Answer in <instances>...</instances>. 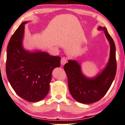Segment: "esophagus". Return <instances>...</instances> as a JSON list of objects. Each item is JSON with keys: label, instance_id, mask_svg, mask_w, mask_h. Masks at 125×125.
Listing matches in <instances>:
<instances>
[{"label": "esophagus", "instance_id": "obj_1", "mask_svg": "<svg viewBox=\"0 0 125 125\" xmlns=\"http://www.w3.org/2000/svg\"><path fill=\"white\" fill-rule=\"evenodd\" d=\"M67 59L66 57H63L61 58V65H64L66 63H67Z\"/></svg>", "mask_w": 125, "mask_h": 125}]
</instances>
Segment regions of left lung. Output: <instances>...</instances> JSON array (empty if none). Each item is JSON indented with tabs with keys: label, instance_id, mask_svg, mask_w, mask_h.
Masks as SVG:
<instances>
[{
	"label": "left lung",
	"instance_id": "1",
	"mask_svg": "<svg viewBox=\"0 0 125 125\" xmlns=\"http://www.w3.org/2000/svg\"><path fill=\"white\" fill-rule=\"evenodd\" d=\"M98 29L104 31L110 46L109 60L104 70L94 78H88L83 74L80 65L76 61L69 60L64 66L70 94L80 103L91 104L101 100L110 88L116 74L115 42L106 28L99 27Z\"/></svg>",
	"mask_w": 125,
	"mask_h": 125
}]
</instances>
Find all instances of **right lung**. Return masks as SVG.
Segmentation results:
<instances>
[{
	"label": "right lung",
	"mask_w": 125,
	"mask_h": 125,
	"mask_svg": "<svg viewBox=\"0 0 125 125\" xmlns=\"http://www.w3.org/2000/svg\"><path fill=\"white\" fill-rule=\"evenodd\" d=\"M22 22L10 38L7 49L6 74L17 95L29 102H37L48 94L52 73L61 66V57L45 52H29L22 45Z\"/></svg>",
	"instance_id": "obj_1"
}]
</instances>
